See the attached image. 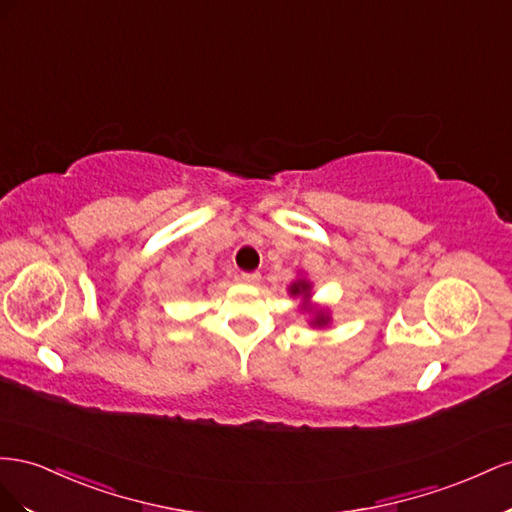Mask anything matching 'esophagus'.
I'll use <instances>...</instances> for the list:
<instances>
[{
  "label": "esophagus",
  "mask_w": 512,
  "mask_h": 512,
  "mask_svg": "<svg viewBox=\"0 0 512 512\" xmlns=\"http://www.w3.org/2000/svg\"><path fill=\"white\" fill-rule=\"evenodd\" d=\"M240 281L246 285H257L261 281V274L259 272H242Z\"/></svg>",
  "instance_id": "34e87169"
}]
</instances>
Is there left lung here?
Listing matches in <instances>:
<instances>
[{"mask_svg":"<svg viewBox=\"0 0 512 512\" xmlns=\"http://www.w3.org/2000/svg\"><path fill=\"white\" fill-rule=\"evenodd\" d=\"M287 294L300 300V311L309 313V326L311 328H328L332 315L328 306H321L313 302V283L306 279V276H298L296 281H291V285L287 287Z\"/></svg>","mask_w":512,"mask_h":512,"instance_id":"left-lung-1","label":"left lung"}]
</instances>
